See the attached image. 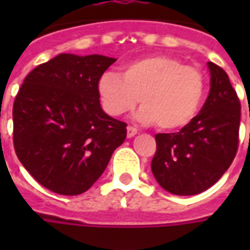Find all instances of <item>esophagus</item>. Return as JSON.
<instances>
[{"instance_id":"obj_1","label":"esophagus","mask_w":250,"mask_h":250,"mask_svg":"<svg viewBox=\"0 0 250 250\" xmlns=\"http://www.w3.org/2000/svg\"><path fill=\"white\" fill-rule=\"evenodd\" d=\"M136 134H138V128L132 127V125H128V127H127V136H128V138H132V136H135Z\"/></svg>"}]
</instances>
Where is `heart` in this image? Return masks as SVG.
<instances>
[{"label":"heart","mask_w":250,"mask_h":250,"mask_svg":"<svg viewBox=\"0 0 250 250\" xmlns=\"http://www.w3.org/2000/svg\"><path fill=\"white\" fill-rule=\"evenodd\" d=\"M206 82L201 69L179 59L154 55L125 64L120 75L104 72L98 92L104 111L111 116L130 112L138 102V119L155 123L162 130L188 125L198 112Z\"/></svg>","instance_id":"1"}]
</instances>
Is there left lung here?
Returning <instances> with one entry per match:
<instances>
[{
    "label": "left lung",
    "mask_w": 250,
    "mask_h": 250,
    "mask_svg": "<svg viewBox=\"0 0 250 250\" xmlns=\"http://www.w3.org/2000/svg\"><path fill=\"white\" fill-rule=\"evenodd\" d=\"M208 66L210 92L199 114L178 132L155 135L152 174L165 190L177 195H194L213 186L238 148L240 99L228 73L214 62Z\"/></svg>",
    "instance_id": "1"
}]
</instances>
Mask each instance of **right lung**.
<instances>
[{
    "mask_svg": "<svg viewBox=\"0 0 250 250\" xmlns=\"http://www.w3.org/2000/svg\"><path fill=\"white\" fill-rule=\"evenodd\" d=\"M115 62L62 53L29 72L14 99V151L53 193L87 191L125 142L127 125L104 112L98 92L99 77Z\"/></svg>",
    "mask_w": 250,
    "mask_h": 250,
    "instance_id": "add662e5",
    "label": "right lung"
}]
</instances>
